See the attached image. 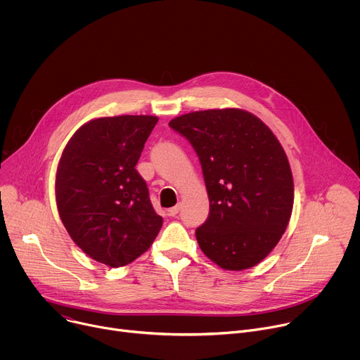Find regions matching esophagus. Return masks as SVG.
I'll use <instances>...</instances> for the list:
<instances>
[{
    "label": "esophagus",
    "mask_w": 360,
    "mask_h": 360,
    "mask_svg": "<svg viewBox=\"0 0 360 360\" xmlns=\"http://www.w3.org/2000/svg\"><path fill=\"white\" fill-rule=\"evenodd\" d=\"M179 211H181V205H175L174 208H171L168 211V214H169V217H176L179 214Z\"/></svg>",
    "instance_id": "34e87169"
}]
</instances>
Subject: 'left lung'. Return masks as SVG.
<instances>
[{
	"instance_id": "obj_1",
	"label": "left lung",
	"mask_w": 360,
	"mask_h": 360,
	"mask_svg": "<svg viewBox=\"0 0 360 360\" xmlns=\"http://www.w3.org/2000/svg\"><path fill=\"white\" fill-rule=\"evenodd\" d=\"M169 127L192 145L210 196V215L195 232L217 265L242 271L276 246L290 219L293 179L272 131L242 110L196 111Z\"/></svg>"
}]
</instances>
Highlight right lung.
Here are the masks:
<instances>
[{
  "mask_svg": "<svg viewBox=\"0 0 360 360\" xmlns=\"http://www.w3.org/2000/svg\"><path fill=\"white\" fill-rule=\"evenodd\" d=\"M158 118L122 115L81 127L58 164L61 221L89 258L112 268L136 259L157 238L162 218L135 169Z\"/></svg>",
  "mask_w": 360,
  "mask_h": 360,
  "instance_id": "add662e5",
  "label": "right lung"
}]
</instances>
